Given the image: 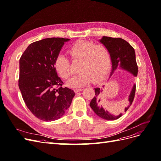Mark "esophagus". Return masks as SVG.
<instances>
[{"label":"esophagus","mask_w":161,"mask_h":161,"mask_svg":"<svg viewBox=\"0 0 161 161\" xmlns=\"http://www.w3.org/2000/svg\"><path fill=\"white\" fill-rule=\"evenodd\" d=\"M82 90H83V89H82V88H78V89H75V91L76 92H80V91H82Z\"/></svg>","instance_id":"1"}]
</instances>
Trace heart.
Instances as JSON below:
<instances>
[{
    "mask_svg": "<svg viewBox=\"0 0 161 161\" xmlns=\"http://www.w3.org/2000/svg\"><path fill=\"white\" fill-rule=\"evenodd\" d=\"M74 60H80L79 75L72 77L67 85L74 88H79L88 85L95 79L99 80L108 74L111 57L108 47L103 44H95L92 42L79 41L69 50ZM54 68L63 79H69L71 70L69 61L62 53L56 58Z\"/></svg>",
    "mask_w": 161,
    "mask_h": 161,
    "instance_id": "b5f03b06",
    "label": "heart"
}]
</instances>
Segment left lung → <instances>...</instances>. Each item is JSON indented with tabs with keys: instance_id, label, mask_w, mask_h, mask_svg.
I'll return each instance as SVG.
<instances>
[{
	"instance_id": "8db88e82",
	"label": "left lung",
	"mask_w": 161,
	"mask_h": 161,
	"mask_svg": "<svg viewBox=\"0 0 161 161\" xmlns=\"http://www.w3.org/2000/svg\"><path fill=\"white\" fill-rule=\"evenodd\" d=\"M99 42L108 47L109 51L111 62V70L109 79L114 72L118 69L124 70L131 73L133 76H137L138 66L136 64L135 51L128 42L121 38H114L107 36H103V37L99 40ZM104 86L105 85H103V87H104ZM95 96L91 100L90 106L97 115H98L102 119L107 120H115L119 118L122 115L121 113L118 115L111 114L104 108V103L101 101L100 99V95L103 92V89L99 88V87H95ZM135 91L136 85L134 84L128 96L129 104L125 108L124 111H127L132 103Z\"/></svg>"
}]
</instances>
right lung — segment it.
I'll use <instances>...</instances> for the list:
<instances>
[{
	"mask_svg": "<svg viewBox=\"0 0 161 161\" xmlns=\"http://www.w3.org/2000/svg\"><path fill=\"white\" fill-rule=\"evenodd\" d=\"M69 40L51 37L35 42L19 60V89L27 108L41 120L60 118L75 95L73 90L62 86L63 82L53 65L62 46Z\"/></svg>",
	"mask_w": 161,
	"mask_h": 161,
	"instance_id": "add662e5",
	"label": "right lung"
}]
</instances>
